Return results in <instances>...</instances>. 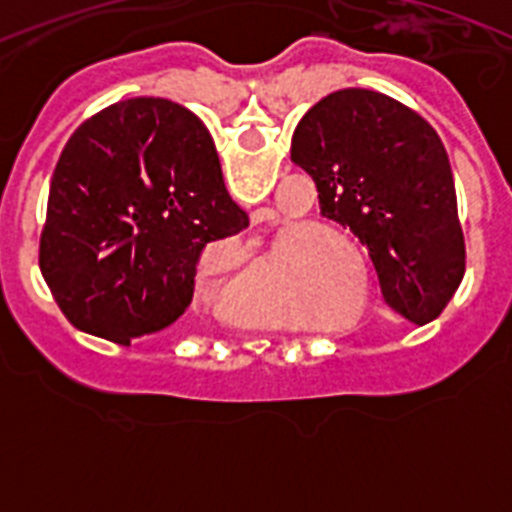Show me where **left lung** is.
<instances>
[{
	"instance_id": "1",
	"label": "left lung",
	"mask_w": 512,
	"mask_h": 512,
	"mask_svg": "<svg viewBox=\"0 0 512 512\" xmlns=\"http://www.w3.org/2000/svg\"><path fill=\"white\" fill-rule=\"evenodd\" d=\"M292 164L318 189L320 215L372 259L384 302L410 323L436 320L464 279V235L449 156L410 107L338 89L307 110Z\"/></svg>"
}]
</instances>
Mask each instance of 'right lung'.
Segmentation results:
<instances>
[{
	"label": "right lung",
	"mask_w": 512,
	"mask_h": 512,
	"mask_svg": "<svg viewBox=\"0 0 512 512\" xmlns=\"http://www.w3.org/2000/svg\"><path fill=\"white\" fill-rule=\"evenodd\" d=\"M246 228L197 115L125 99L81 122L61 151L40 271L74 328L130 346L182 318L202 248Z\"/></svg>",
	"instance_id": "obj_1"
}]
</instances>
